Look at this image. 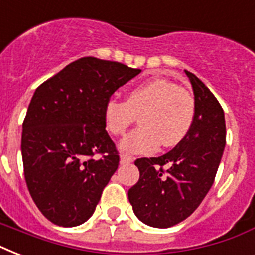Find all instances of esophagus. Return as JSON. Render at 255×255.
Listing matches in <instances>:
<instances>
[{"mask_svg": "<svg viewBox=\"0 0 255 255\" xmlns=\"http://www.w3.org/2000/svg\"><path fill=\"white\" fill-rule=\"evenodd\" d=\"M133 161V157L129 155H126V153H122L120 155V163L122 164H129Z\"/></svg>", "mask_w": 255, "mask_h": 255, "instance_id": "esophagus-1", "label": "esophagus"}]
</instances>
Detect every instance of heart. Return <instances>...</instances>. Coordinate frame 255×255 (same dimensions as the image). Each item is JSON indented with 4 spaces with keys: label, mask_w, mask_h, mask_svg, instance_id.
I'll list each match as a JSON object with an SVG mask.
<instances>
[{
    "label": "heart",
    "mask_w": 255,
    "mask_h": 255,
    "mask_svg": "<svg viewBox=\"0 0 255 255\" xmlns=\"http://www.w3.org/2000/svg\"><path fill=\"white\" fill-rule=\"evenodd\" d=\"M194 115L193 95L165 78L136 86L126 102L110 99L103 110L106 129L114 136H123L139 116L141 126L120 143L127 153H151L160 144L176 147L189 133Z\"/></svg>",
    "instance_id": "1"
}]
</instances>
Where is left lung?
Returning <instances> with one entry per match:
<instances>
[{"mask_svg": "<svg viewBox=\"0 0 255 255\" xmlns=\"http://www.w3.org/2000/svg\"><path fill=\"white\" fill-rule=\"evenodd\" d=\"M185 74L196 102L189 133L165 155L136 160L139 181L128 190L136 217L152 228H170L197 209L213 185L225 148L224 110L194 74Z\"/></svg>", "mask_w": 255, "mask_h": 255, "instance_id": "8db88e82", "label": "left lung"}]
</instances>
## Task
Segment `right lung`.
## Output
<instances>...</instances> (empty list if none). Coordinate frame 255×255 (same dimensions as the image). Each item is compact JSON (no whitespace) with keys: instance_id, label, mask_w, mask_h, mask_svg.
<instances>
[{"instance_id":"1","label":"right lung","mask_w":255,"mask_h":255,"mask_svg":"<svg viewBox=\"0 0 255 255\" xmlns=\"http://www.w3.org/2000/svg\"><path fill=\"white\" fill-rule=\"evenodd\" d=\"M140 73L119 62L86 57L34 92L22 124L23 172L35 205L55 225H81L95 212L119 165L104 126V106Z\"/></svg>"}]
</instances>
